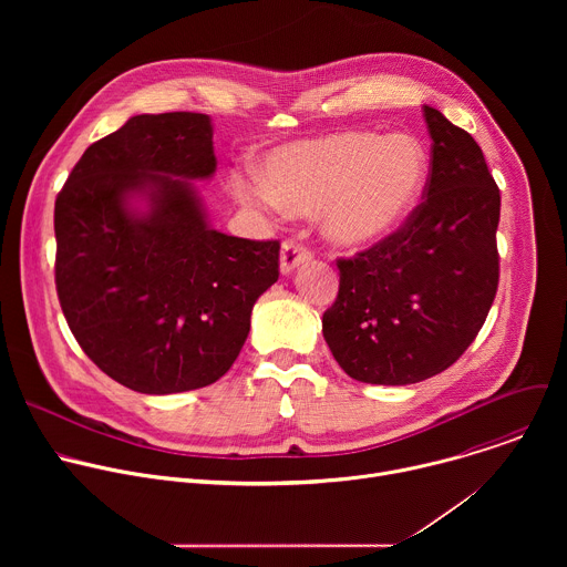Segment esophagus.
Listing matches in <instances>:
<instances>
[{
    "mask_svg": "<svg viewBox=\"0 0 567 567\" xmlns=\"http://www.w3.org/2000/svg\"><path fill=\"white\" fill-rule=\"evenodd\" d=\"M311 260V251L307 247H302L300 241H293V239H287L282 249H280V271L285 276H289L296 267L305 265Z\"/></svg>",
    "mask_w": 567,
    "mask_h": 567,
    "instance_id": "34e87169",
    "label": "esophagus"
}]
</instances>
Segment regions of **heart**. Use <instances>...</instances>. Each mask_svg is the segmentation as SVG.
Instances as JSON below:
<instances>
[{"instance_id":"obj_1","label":"heart","mask_w":567,"mask_h":567,"mask_svg":"<svg viewBox=\"0 0 567 567\" xmlns=\"http://www.w3.org/2000/svg\"><path fill=\"white\" fill-rule=\"evenodd\" d=\"M429 156L409 134L334 132L271 150L262 177L235 173L241 202L293 215L322 213V233L341 249H363L390 237L417 208Z\"/></svg>"}]
</instances>
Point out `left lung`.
Returning <instances> with one entry per match:
<instances>
[{
  "label": "left lung",
  "instance_id": "obj_1",
  "mask_svg": "<svg viewBox=\"0 0 567 567\" xmlns=\"http://www.w3.org/2000/svg\"><path fill=\"white\" fill-rule=\"evenodd\" d=\"M433 138L424 202L396 233L337 260L322 337L357 381L406 385L444 372L477 337L498 289L501 190L480 145L424 105Z\"/></svg>",
  "mask_w": 567,
  "mask_h": 567
}]
</instances>
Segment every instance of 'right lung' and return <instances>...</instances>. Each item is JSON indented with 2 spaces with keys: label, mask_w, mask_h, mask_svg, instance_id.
Returning <instances> with one entry per match:
<instances>
[{
  "label": "right lung",
  "mask_w": 567,
  "mask_h": 567,
  "mask_svg": "<svg viewBox=\"0 0 567 567\" xmlns=\"http://www.w3.org/2000/svg\"><path fill=\"white\" fill-rule=\"evenodd\" d=\"M215 168L210 116L138 114L92 143L58 193L62 313L85 354L130 390L215 383L278 280V239L208 224L193 179Z\"/></svg>",
  "instance_id": "1"
}]
</instances>
